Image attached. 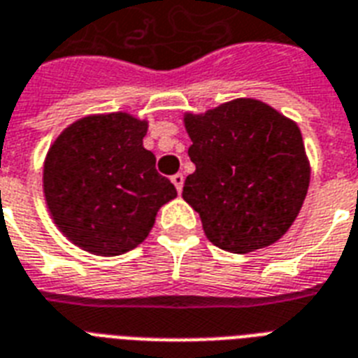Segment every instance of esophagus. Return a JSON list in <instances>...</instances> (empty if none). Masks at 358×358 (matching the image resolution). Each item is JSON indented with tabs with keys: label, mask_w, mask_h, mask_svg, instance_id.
<instances>
[{
	"label": "esophagus",
	"mask_w": 358,
	"mask_h": 358,
	"mask_svg": "<svg viewBox=\"0 0 358 358\" xmlns=\"http://www.w3.org/2000/svg\"><path fill=\"white\" fill-rule=\"evenodd\" d=\"M171 182L174 184L176 191H178V193H182V187H184V174L182 173L173 174V176H171Z\"/></svg>",
	"instance_id": "esophagus-1"
}]
</instances>
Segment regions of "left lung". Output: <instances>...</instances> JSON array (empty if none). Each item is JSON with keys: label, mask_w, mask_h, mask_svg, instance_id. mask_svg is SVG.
Instances as JSON below:
<instances>
[{"label": "left lung", "mask_w": 358, "mask_h": 358, "mask_svg": "<svg viewBox=\"0 0 358 358\" xmlns=\"http://www.w3.org/2000/svg\"><path fill=\"white\" fill-rule=\"evenodd\" d=\"M184 122L196 169L182 196L199 212L208 239L245 255L282 238L310 182L297 124L252 98L185 115Z\"/></svg>", "instance_id": "8db88e82"}]
</instances>
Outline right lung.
<instances>
[{
	"instance_id": "right-lung-1",
	"label": "right lung",
	"mask_w": 358,
	"mask_h": 358,
	"mask_svg": "<svg viewBox=\"0 0 358 358\" xmlns=\"http://www.w3.org/2000/svg\"><path fill=\"white\" fill-rule=\"evenodd\" d=\"M148 124L128 113L92 115L64 129L44 163V196L61 232L81 249L117 256L143 241L176 196L143 146Z\"/></svg>"
}]
</instances>
